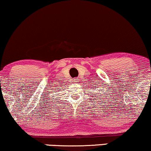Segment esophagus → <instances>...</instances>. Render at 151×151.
Listing matches in <instances>:
<instances>
[{
  "mask_svg": "<svg viewBox=\"0 0 151 151\" xmlns=\"http://www.w3.org/2000/svg\"><path fill=\"white\" fill-rule=\"evenodd\" d=\"M77 79H73V82H77Z\"/></svg>",
  "mask_w": 151,
  "mask_h": 151,
  "instance_id": "esophagus-1",
  "label": "esophagus"
}]
</instances>
